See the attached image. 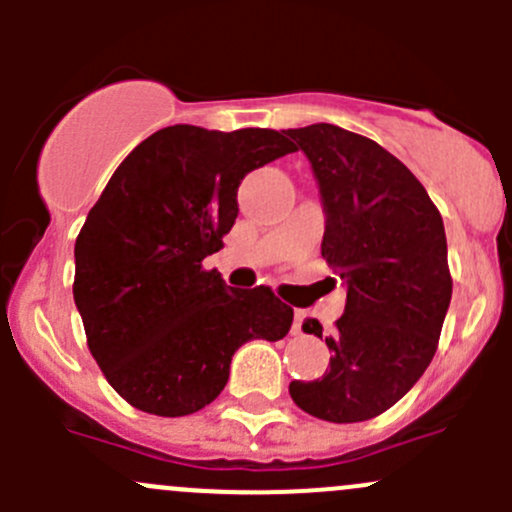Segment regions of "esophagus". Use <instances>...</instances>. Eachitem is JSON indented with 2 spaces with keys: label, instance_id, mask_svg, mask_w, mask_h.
Here are the masks:
<instances>
[{
  "label": "esophagus",
  "instance_id": "esophagus-1",
  "mask_svg": "<svg viewBox=\"0 0 512 512\" xmlns=\"http://www.w3.org/2000/svg\"><path fill=\"white\" fill-rule=\"evenodd\" d=\"M302 322H304V312H294V332H302Z\"/></svg>",
  "mask_w": 512,
  "mask_h": 512
}]
</instances>
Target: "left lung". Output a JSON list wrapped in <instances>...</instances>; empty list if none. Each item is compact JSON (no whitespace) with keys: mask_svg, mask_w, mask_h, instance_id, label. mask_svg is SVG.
<instances>
[{"mask_svg":"<svg viewBox=\"0 0 512 512\" xmlns=\"http://www.w3.org/2000/svg\"><path fill=\"white\" fill-rule=\"evenodd\" d=\"M312 165L324 210L322 257L347 287L327 337L329 371L292 381L307 414L356 423L384 414L421 379L451 304L446 230L416 175L389 151L332 123L289 128ZM304 332L322 339V324Z\"/></svg>","mask_w":512,"mask_h":512,"instance_id":"1","label":"left lung"}]
</instances>
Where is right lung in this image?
<instances>
[{"label":"right lung","instance_id":"obj_1","mask_svg":"<svg viewBox=\"0 0 512 512\" xmlns=\"http://www.w3.org/2000/svg\"><path fill=\"white\" fill-rule=\"evenodd\" d=\"M270 128H160L108 180L76 237L74 302L108 384L156 416L218 399L232 354L277 342L294 312L270 287H227L203 260L223 247L250 170L294 153Z\"/></svg>","mask_w":512,"mask_h":512}]
</instances>
